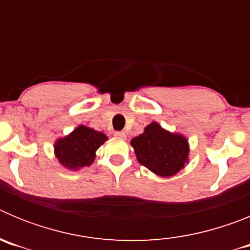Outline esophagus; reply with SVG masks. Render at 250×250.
<instances>
[{
  "instance_id": "34e87169",
  "label": "esophagus",
  "mask_w": 250,
  "mask_h": 250,
  "mask_svg": "<svg viewBox=\"0 0 250 250\" xmlns=\"http://www.w3.org/2000/svg\"><path fill=\"white\" fill-rule=\"evenodd\" d=\"M114 135L116 136V138H119V139H125V138H126V134H125V132H124V131L114 132Z\"/></svg>"
}]
</instances>
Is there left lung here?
Returning a JSON list of instances; mask_svg holds the SVG:
<instances>
[{
	"instance_id": "left-lung-1",
	"label": "left lung",
	"mask_w": 250,
	"mask_h": 250,
	"mask_svg": "<svg viewBox=\"0 0 250 250\" xmlns=\"http://www.w3.org/2000/svg\"><path fill=\"white\" fill-rule=\"evenodd\" d=\"M130 145L139 163L163 178L174 176L189 163L190 146L187 136L169 131L156 121L146 125Z\"/></svg>"
}]
</instances>
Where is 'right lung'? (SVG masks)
<instances>
[{
	"instance_id": "obj_1",
	"label": "right lung",
	"mask_w": 250,
	"mask_h": 250,
	"mask_svg": "<svg viewBox=\"0 0 250 250\" xmlns=\"http://www.w3.org/2000/svg\"><path fill=\"white\" fill-rule=\"evenodd\" d=\"M107 140L103 131L79 125L68 135L57 138L54 144L55 158L65 169L77 171L90 167L96 158V150Z\"/></svg>"
}]
</instances>
